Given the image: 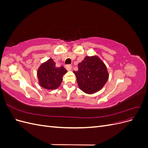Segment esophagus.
Masks as SVG:
<instances>
[{
	"label": "esophagus",
	"instance_id": "34e87169",
	"mask_svg": "<svg viewBox=\"0 0 148 148\" xmlns=\"http://www.w3.org/2000/svg\"><path fill=\"white\" fill-rule=\"evenodd\" d=\"M66 69L67 70L70 71V70H71V69H72V66H71V65H67L66 66Z\"/></svg>",
	"mask_w": 148,
	"mask_h": 148
}]
</instances>
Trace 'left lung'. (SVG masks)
<instances>
[{"mask_svg": "<svg viewBox=\"0 0 148 148\" xmlns=\"http://www.w3.org/2000/svg\"><path fill=\"white\" fill-rule=\"evenodd\" d=\"M73 73L79 89L87 94L99 91L109 78L106 66L97 56L85 57L78 64V70Z\"/></svg>", "mask_w": 148, "mask_h": 148, "instance_id": "obj_1", "label": "left lung"}]
</instances>
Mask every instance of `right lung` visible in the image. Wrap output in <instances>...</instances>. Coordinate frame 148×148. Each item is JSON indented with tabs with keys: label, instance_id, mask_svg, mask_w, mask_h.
Instances as JSON below:
<instances>
[{
	"label": "right lung",
	"instance_id": "obj_1",
	"mask_svg": "<svg viewBox=\"0 0 148 148\" xmlns=\"http://www.w3.org/2000/svg\"><path fill=\"white\" fill-rule=\"evenodd\" d=\"M67 72L64 66L57 68L52 59L42 64L38 70V77L40 86L46 89H56L59 87L63 76Z\"/></svg>",
	"mask_w": 148,
	"mask_h": 148
}]
</instances>
